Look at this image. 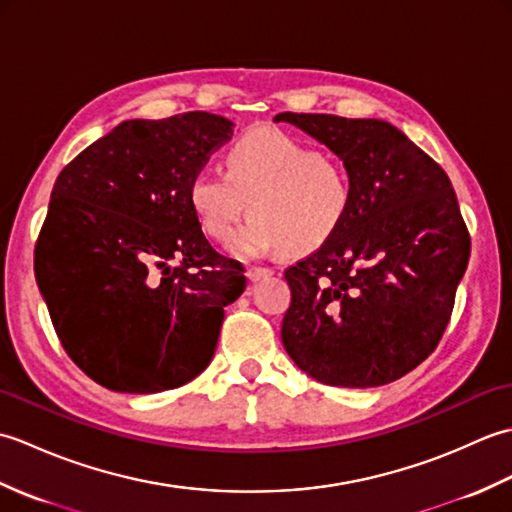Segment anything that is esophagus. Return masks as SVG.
Here are the masks:
<instances>
[{
  "label": "esophagus",
  "instance_id": "1",
  "mask_svg": "<svg viewBox=\"0 0 512 512\" xmlns=\"http://www.w3.org/2000/svg\"><path fill=\"white\" fill-rule=\"evenodd\" d=\"M273 273H275V270L268 268V266H250L248 268V279L250 281H259V279L270 277Z\"/></svg>",
  "mask_w": 512,
  "mask_h": 512
}]
</instances>
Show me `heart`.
I'll use <instances>...</instances> for the list:
<instances>
[{
	"label": "heart",
	"instance_id": "1",
	"mask_svg": "<svg viewBox=\"0 0 512 512\" xmlns=\"http://www.w3.org/2000/svg\"><path fill=\"white\" fill-rule=\"evenodd\" d=\"M352 178L339 158L275 127H257L226 151V171L200 169L191 178L189 200L202 228L213 239H231L239 257L268 250L308 253L328 242L352 209Z\"/></svg>",
	"mask_w": 512,
	"mask_h": 512
}]
</instances>
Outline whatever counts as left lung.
<instances>
[{"label":"left lung","instance_id":"obj_1","mask_svg":"<svg viewBox=\"0 0 512 512\" xmlns=\"http://www.w3.org/2000/svg\"><path fill=\"white\" fill-rule=\"evenodd\" d=\"M330 147L352 178V209L328 242L286 268L281 341L332 387L409 374L447 330L471 235L444 169L376 118L277 114Z\"/></svg>","mask_w":512,"mask_h":512}]
</instances>
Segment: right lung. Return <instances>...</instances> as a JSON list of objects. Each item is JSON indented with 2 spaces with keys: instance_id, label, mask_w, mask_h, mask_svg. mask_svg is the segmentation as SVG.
<instances>
[{
  "instance_id": "add662e5",
  "label": "right lung",
  "mask_w": 512,
  "mask_h": 512,
  "mask_svg": "<svg viewBox=\"0 0 512 512\" xmlns=\"http://www.w3.org/2000/svg\"><path fill=\"white\" fill-rule=\"evenodd\" d=\"M231 136L209 112L125 121L54 182L35 277L63 350L94 383L156 394L211 363L246 277L204 237L189 184Z\"/></svg>"
}]
</instances>
